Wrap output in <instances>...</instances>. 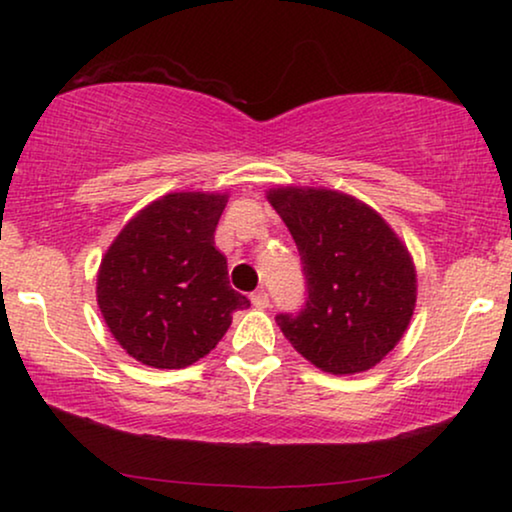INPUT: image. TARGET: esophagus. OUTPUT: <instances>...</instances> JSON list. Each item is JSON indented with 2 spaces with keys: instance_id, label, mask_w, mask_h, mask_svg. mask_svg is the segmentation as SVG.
Segmentation results:
<instances>
[{
  "instance_id": "34e87169",
  "label": "esophagus",
  "mask_w": 512,
  "mask_h": 512,
  "mask_svg": "<svg viewBox=\"0 0 512 512\" xmlns=\"http://www.w3.org/2000/svg\"><path fill=\"white\" fill-rule=\"evenodd\" d=\"M251 303H254V307H258V310H265V307L270 305V296H268V291H256V293H251Z\"/></svg>"
}]
</instances>
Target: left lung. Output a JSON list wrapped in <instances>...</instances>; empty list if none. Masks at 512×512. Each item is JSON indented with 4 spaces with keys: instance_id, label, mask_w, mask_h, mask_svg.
Returning a JSON list of instances; mask_svg holds the SVG:
<instances>
[{
    "instance_id": "1",
    "label": "left lung",
    "mask_w": 512,
    "mask_h": 512,
    "mask_svg": "<svg viewBox=\"0 0 512 512\" xmlns=\"http://www.w3.org/2000/svg\"><path fill=\"white\" fill-rule=\"evenodd\" d=\"M265 198L300 251L305 307L277 326L298 354L331 375L366 373L408 331L417 270L396 230L354 195L324 186H275Z\"/></svg>"
}]
</instances>
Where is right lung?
Returning a JSON list of instances; mask_svg holds the SVG:
<instances>
[{
  "instance_id": "right-lung-1",
  "label": "right lung",
  "mask_w": 512,
  "mask_h": 512,
  "mask_svg": "<svg viewBox=\"0 0 512 512\" xmlns=\"http://www.w3.org/2000/svg\"><path fill=\"white\" fill-rule=\"evenodd\" d=\"M228 193L179 191L132 216L104 251L97 305L132 359L186 368L219 345L249 300L230 289L214 230Z\"/></svg>"
}]
</instances>
